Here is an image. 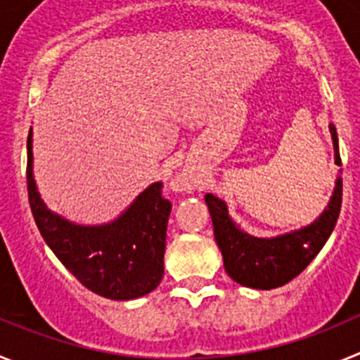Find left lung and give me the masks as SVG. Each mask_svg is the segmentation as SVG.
<instances>
[{
  "instance_id": "left-lung-1",
  "label": "left lung",
  "mask_w": 360,
  "mask_h": 360,
  "mask_svg": "<svg viewBox=\"0 0 360 360\" xmlns=\"http://www.w3.org/2000/svg\"><path fill=\"white\" fill-rule=\"evenodd\" d=\"M335 164H341L335 126L330 124ZM209 212L227 274L243 287L270 290L292 281L319 254L337 224L342 202V178L337 176L332 198L310 225L274 238H256L241 231L229 216L227 203L205 195Z\"/></svg>"
}]
</instances>
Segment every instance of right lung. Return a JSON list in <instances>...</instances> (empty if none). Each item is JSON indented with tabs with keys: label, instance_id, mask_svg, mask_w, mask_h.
Segmentation results:
<instances>
[{
	"label": "right lung",
	"instance_id": "right-lung-1",
	"mask_svg": "<svg viewBox=\"0 0 360 360\" xmlns=\"http://www.w3.org/2000/svg\"><path fill=\"white\" fill-rule=\"evenodd\" d=\"M28 202L41 236L59 262L88 290L115 301L141 297L164 276L165 231L171 202L155 182L119 218L103 225H77L41 200L32 173V129L27 142Z\"/></svg>",
	"mask_w": 360,
	"mask_h": 360
}]
</instances>
